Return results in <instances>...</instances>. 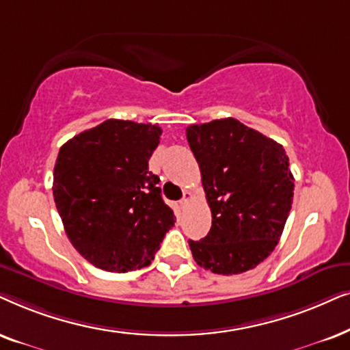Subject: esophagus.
<instances>
[{"mask_svg":"<svg viewBox=\"0 0 350 350\" xmlns=\"http://www.w3.org/2000/svg\"><path fill=\"white\" fill-rule=\"evenodd\" d=\"M190 200H192V193H190V192H185L184 193V197H183V200H180V202H179V204H180V208H185V206H187V204H189V202H190Z\"/></svg>","mask_w":350,"mask_h":350,"instance_id":"1","label":"esophagus"}]
</instances>
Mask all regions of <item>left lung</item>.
<instances>
[{
	"label": "left lung",
	"instance_id": "8db88e82",
	"mask_svg": "<svg viewBox=\"0 0 350 350\" xmlns=\"http://www.w3.org/2000/svg\"><path fill=\"white\" fill-rule=\"evenodd\" d=\"M213 224L189 240L195 262L213 273L254 269L275 248L290 214L295 178L285 148L235 118L187 128Z\"/></svg>",
	"mask_w": 350,
	"mask_h": 350
}]
</instances>
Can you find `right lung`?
I'll return each instance as SVG.
<instances>
[{
  "label": "right lung",
  "instance_id": "add662e5",
  "mask_svg": "<svg viewBox=\"0 0 350 350\" xmlns=\"http://www.w3.org/2000/svg\"><path fill=\"white\" fill-rule=\"evenodd\" d=\"M158 124L107 120L60 147L53 193L65 234L96 267L124 273L155 258L174 213L157 187L148 160Z\"/></svg>",
  "mask_w": 350,
  "mask_h": 350
}]
</instances>
